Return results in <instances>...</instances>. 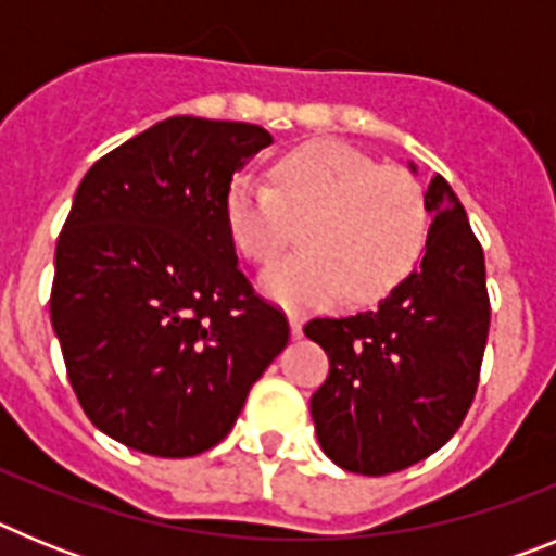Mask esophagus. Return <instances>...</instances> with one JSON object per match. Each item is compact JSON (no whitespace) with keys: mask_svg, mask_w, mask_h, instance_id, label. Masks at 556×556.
Listing matches in <instances>:
<instances>
[{"mask_svg":"<svg viewBox=\"0 0 556 556\" xmlns=\"http://www.w3.org/2000/svg\"><path fill=\"white\" fill-rule=\"evenodd\" d=\"M289 328H292V339L303 337V320L298 317V314H289Z\"/></svg>","mask_w":556,"mask_h":556,"instance_id":"obj_1","label":"esophagus"}]
</instances>
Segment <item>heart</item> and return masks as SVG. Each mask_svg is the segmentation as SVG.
<instances>
[{
	"label": "heart",
	"instance_id": "heart-1",
	"mask_svg": "<svg viewBox=\"0 0 556 556\" xmlns=\"http://www.w3.org/2000/svg\"><path fill=\"white\" fill-rule=\"evenodd\" d=\"M275 189L236 175L225 194L233 244L269 264L301 225V253L262 275V289L287 308H323L342 294L378 301L404 281L426 239L424 194L397 166H378L339 141H308L275 164Z\"/></svg>",
	"mask_w": 556,
	"mask_h": 556
}]
</instances>
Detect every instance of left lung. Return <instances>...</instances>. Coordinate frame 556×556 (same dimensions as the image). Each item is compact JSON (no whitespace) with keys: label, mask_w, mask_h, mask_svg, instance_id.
Returning a JSON list of instances; mask_svg holds the SVG:
<instances>
[{"label":"left lung","mask_w":556,"mask_h":556,"mask_svg":"<svg viewBox=\"0 0 556 556\" xmlns=\"http://www.w3.org/2000/svg\"><path fill=\"white\" fill-rule=\"evenodd\" d=\"M424 205L431 225L420 267L372 312L303 328L331 362L312 395L314 431L351 473H395L443 448L479 384L490 331L484 253L443 175Z\"/></svg>","instance_id":"8db88e82"}]
</instances>
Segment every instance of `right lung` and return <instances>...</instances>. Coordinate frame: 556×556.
Masks as SVG:
<instances>
[{
	"label": "right lung",
	"instance_id": "obj_1",
	"mask_svg": "<svg viewBox=\"0 0 556 556\" xmlns=\"http://www.w3.org/2000/svg\"><path fill=\"white\" fill-rule=\"evenodd\" d=\"M264 127L172 116L102 155L58 236L49 298L88 420L150 456H194L233 429L289 342L239 269L225 194Z\"/></svg>",
	"mask_w": 556,
	"mask_h": 556
}]
</instances>
